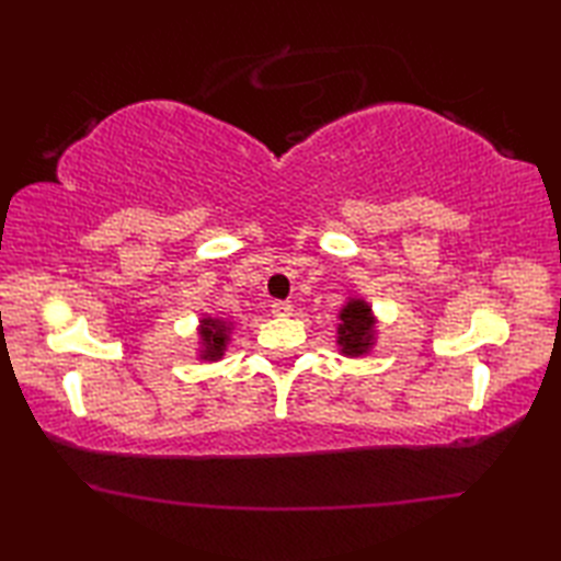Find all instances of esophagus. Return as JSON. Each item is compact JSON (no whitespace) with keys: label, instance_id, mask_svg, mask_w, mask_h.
I'll return each mask as SVG.
<instances>
[{"label":"esophagus","instance_id":"esophagus-1","mask_svg":"<svg viewBox=\"0 0 561 561\" xmlns=\"http://www.w3.org/2000/svg\"><path fill=\"white\" fill-rule=\"evenodd\" d=\"M272 313L279 316V318H287V316L294 313V304H289V301H274L272 304Z\"/></svg>","mask_w":561,"mask_h":561}]
</instances>
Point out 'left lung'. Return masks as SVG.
I'll return each mask as SVG.
<instances>
[{"label":"left lung","instance_id":"obj_1","mask_svg":"<svg viewBox=\"0 0 561 561\" xmlns=\"http://www.w3.org/2000/svg\"><path fill=\"white\" fill-rule=\"evenodd\" d=\"M337 347L342 356H366L378 342V318L364 296H350L337 313Z\"/></svg>","mask_w":561,"mask_h":561}]
</instances>
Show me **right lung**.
<instances>
[{"instance_id": "1", "label": "right lung", "mask_w": 561, "mask_h": 561, "mask_svg": "<svg viewBox=\"0 0 561 561\" xmlns=\"http://www.w3.org/2000/svg\"><path fill=\"white\" fill-rule=\"evenodd\" d=\"M233 320L231 318H221V316H209L205 313L199 318L197 325V359L202 362H219L224 359L226 347L231 342V332H233Z\"/></svg>"}]
</instances>
